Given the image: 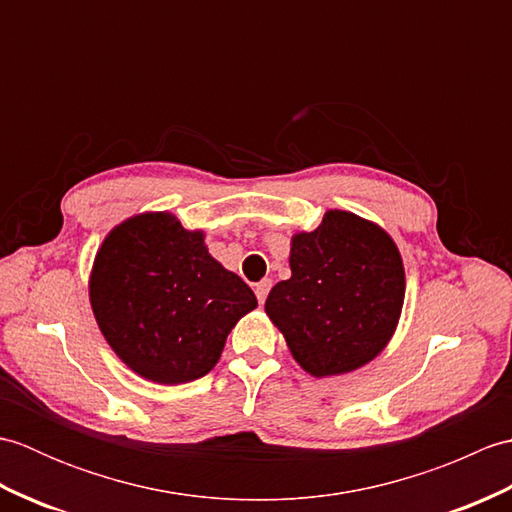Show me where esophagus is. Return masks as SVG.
Wrapping results in <instances>:
<instances>
[{
    "instance_id": "esophagus-1",
    "label": "esophagus",
    "mask_w": 512,
    "mask_h": 512,
    "mask_svg": "<svg viewBox=\"0 0 512 512\" xmlns=\"http://www.w3.org/2000/svg\"><path fill=\"white\" fill-rule=\"evenodd\" d=\"M270 288H273V281H270V279H264V281H259V284L255 286V295H257V301H259V306H264V303H266V297H268V292H270Z\"/></svg>"
}]
</instances>
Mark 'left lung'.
Wrapping results in <instances>:
<instances>
[{"label":"left lung","mask_w":512,"mask_h":512,"mask_svg":"<svg viewBox=\"0 0 512 512\" xmlns=\"http://www.w3.org/2000/svg\"><path fill=\"white\" fill-rule=\"evenodd\" d=\"M286 281L266 314L308 374L341 376L385 350L405 303V266L394 239L350 211H325L314 231L290 239Z\"/></svg>","instance_id":"left-lung-1"}]
</instances>
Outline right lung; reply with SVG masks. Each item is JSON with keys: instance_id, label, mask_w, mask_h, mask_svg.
Here are the masks:
<instances>
[{"instance_id": "1", "label": "right lung", "mask_w": 512, "mask_h": 512, "mask_svg": "<svg viewBox=\"0 0 512 512\" xmlns=\"http://www.w3.org/2000/svg\"><path fill=\"white\" fill-rule=\"evenodd\" d=\"M90 303L105 341L151 383L211 372L235 323L257 308L242 277L211 257L202 231L149 211L114 226L96 250Z\"/></svg>"}]
</instances>
